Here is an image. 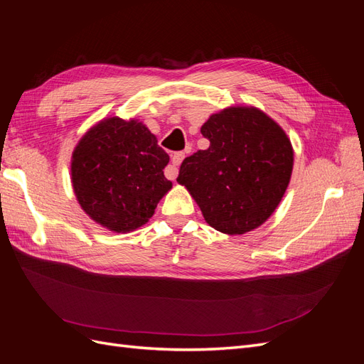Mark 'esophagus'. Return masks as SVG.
I'll return each instance as SVG.
<instances>
[{
    "instance_id": "obj_1",
    "label": "esophagus",
    "mask_w": 364,
    "mask_h": 364,
    "mask_svg": "<svg viewBox=\"0 0 364 364\" xmlns=\"http://www.w3.org/2000/svg\"><path fill=\"white\" fill-rule=\"evenodd\" d=\"M183 158H185L183 151H178V153H174V155H173L171 165H168L167 170H165V176H167L170 181H174L176 178H178V168H179V165L182 164Z\"/></svg>"
}]
</instances>
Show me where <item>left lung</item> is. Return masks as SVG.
<instances>
[{
  "label": "left lung",
  "mask_w": 364,
  "mask_h": 364,
  "mask_svg": "<svg viewBox=\"0 0 364 364\" xmlns=\"http://www.w3.org/2000/svg\"><path fill=\"white\" fill-rule=\"evenodd\" d=\"M206 150L185 158V185L209 226L241 235L274 213L293 170V147L278 123L257 107H228L200 129Z\"/></svg>",
  "instance_id": "obj_1"
}]
</instances>
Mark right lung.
<instances>
[{"mask_svg":"<svg viewBox=\"0 0 364 364\" xmlns=\"http://www.w3.org/2000/svg\"><path fill=\"white\" fill-rule=\"evenodd\" d=\"M170 156L136 119L106 118L73 151L71 182L83 211L114 232L146 225L171 190L164 176Z\"/></svg>","mask_w":364,"mask_h":364,"instance_id":"obj_1","label":"right lung"}]
</instances>
